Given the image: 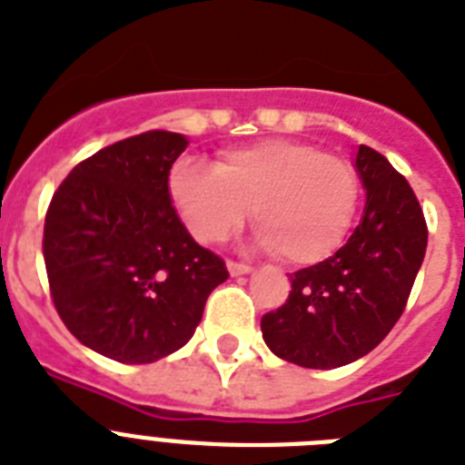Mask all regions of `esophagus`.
I'll return each mask as SVG.
<instances>
[{"instance_id":"esophagus-1","label":"esophagus","mask_w":465,"mask_h":465,"mask_svg":"<svg viewBox=\"0 0 465 465\" xmlns=\"http://www.w3.org/2000/svg\"><path fill=\"white\" fill-rule=\"evenodd\" d=\"M228 271L232 278H237V275L252 273V266H247V263H237V261H228Z\"/></svg>"}]
</instances>
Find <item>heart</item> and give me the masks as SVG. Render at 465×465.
<instances>
[{
    "instance_id": "heart-1",
    "label": "heart",
    "mask_w": 465,
    "mask_h": 465,
    "mask_svg": "<svg viewBox=\"0 0 465 465\" xmlns=\"http://www.w3.org/2000/svg\"><path fill=\"white\" fill-rule=\"evenodd\" d=\"M168 192L194 240H225L252 206L256 247L311 266L342 247L359 206V175L309 142L263 140L225 149L216 166L180 159Z\"/></svg>"
}]
</instances>
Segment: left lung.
<instances>
[{
  "label": "left lung",
  "instance_id": "obj_1",
  "mask_svg": "<svg viewBox=\"0 0 465 465\" xmlns=\"http://www.w3.org/2000/svg\"><path fill=\"white\" fill-rule=\"evenodd\" d=\"M354 168L366 192L356 230L335 254L290 275L285 304L261 318L268 349L302 368H340L373 351L401 316L428 247L404 175L366 144Z\"/></svg>",
  "mask_w": 465,
  "mask_h": 465
}]
</instances>
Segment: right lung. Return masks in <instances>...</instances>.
Segmentation results:
<instances>
[{"instance_id": "add662e5", "label": "right lung", "mask_w": 465, "mask_h": 465, "mask_svg": "<svg viewBox=\"0 0 465 465\" xmlns=\"http://www.w3.org/2000/svg\"><path fill=\"white\" fill-rule=\"evenodd\" d=\"M190 140L149 130L99 149L68 173L45 218L54 306L78 342L121 363H152L185 347L221 256L199 247L168 192Z\"/></svg>"}]
</instances>
